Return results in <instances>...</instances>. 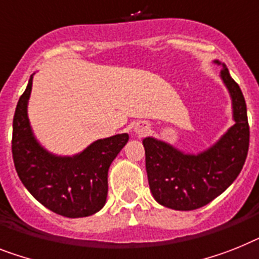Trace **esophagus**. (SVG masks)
Segmentation results:
<instances>
[{
  "mask_svg": "<svg viewBox=\"0 0 259 259\" xmlns=\"http://www.w3.org/2000/svg\"><path fill=\"white\" fill-rule=\"evenodd\" d=\"M135 131H136V134H139L142 136V135H144L145 131H147V127H145L144 124H138L136 128H135Z\"/></svg>",
  "mask_w": 259,
  "mask_h": 259,
  "instance_id": "1",
  "label": "esophagus"
}]
</instances>
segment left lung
<instances>
[{
  "label": "left lung",
  "mask_w": 259,
  "mask_h": 259,
  "mask_svg": "<svg viewBox=\"0 0 259 259\" xmlns=\"http://www.w3.org/2000/svg\"><path fill=\"white\" fill-rule=\"evenodd\" d=\"M221 79L232 98L234 124L220 140L197 155L185 153L155 138H145V168L149 189L160 205L194 210L225 192L242 169L249 151V123L245 98L225 63Z\"/></svg>",
  "instance_id": "left-lung-1"
}]
</instances>
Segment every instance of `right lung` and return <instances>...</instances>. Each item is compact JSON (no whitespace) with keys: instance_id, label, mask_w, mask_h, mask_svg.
<instances>
[{"instance_id":"right-lung-1","label":"right lung","mask_w":259,"mask_h":259,"mask_svg":"<svg viewBox=\"0 0 259 259\" xmlns=\"http://www.w3.org/2000/svg\"><path fill=\"white\" fill-rule=\"evenodd\" d=\"M30 76L13 119L12 152L19 180L37 201L68 219L87 217L106 204L108 168L127 144L128 134L99 139L74 156H57L38 143L30 127Z\"/></svg>"}]
</instances>
